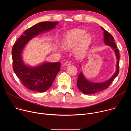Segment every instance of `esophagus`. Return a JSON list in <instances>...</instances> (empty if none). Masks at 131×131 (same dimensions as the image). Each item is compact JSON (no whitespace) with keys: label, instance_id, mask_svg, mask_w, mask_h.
<instances>
[{"label":"esophagus","instance_id":"34e87169","mask_svg":"<svg viewBox=\"0 0 131 131\" xmlns=\"http://www.w3.org/2000/svg\"><path fill=\"white\" fill-rule=\"evenodd\" d=\"M70 65V62L69 61H67L64 63V66H68Z\"/></svg>","mask_w":131,"mask_h":131}]
</instances>
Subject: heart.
I'll use <instances>...</instances> for the list:
<instances>
[{"instance_id": "obj_1", "label": "heart", "mask_w": 131, "mask_h": 131, "mask_svg": "<svg viewBox=\"0 0 131 131\" xmlns=\"http://www.w3.org/2000/svg\"><path fill=\"white\" fill-rule=\"evenodd\" d=\"M92 42V37L82 30H73L67 33L62 41L63 48L67 50L78 46L74 52L77 58H81L86 54Z\"/></svg>"}]
</instances>
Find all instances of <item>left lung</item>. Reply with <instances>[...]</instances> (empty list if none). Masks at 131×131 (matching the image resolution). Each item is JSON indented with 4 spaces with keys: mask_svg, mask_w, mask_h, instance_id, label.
Wrapping results in <instances>:
<instances>
[{
    "mask_svg": "<svg viewBox=\"0 0 131 131\" xmlns=\"http://www.w3.org/2000/svg\"><path fill=\"white\" fill-rule=\"evenodd\" d=\"M101 29L104 31V42L106 46L111 47L113 50H114L116 57L117 63L116 66V71L113 75L106 81L103 82H95L91 81L86 78L82 71H81L78 75L77 85L79 90L83 94H93L107 89L119 73L120 57L119 50L117 48V46L114 42V38L113 36L104 29L102 27H101ZM79 65L81 68H82L81 63H80Z\"/></svg>",
    "mask_w": 131,
    "mask_h": 131,
    "instance_id": "1",
    "label": "left lung"
}]
</instances>
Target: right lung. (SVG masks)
<instances>
[{"instance_id": "1", "label": "right lung", "mask_w": 131, "mask_h": 131, "mask_svg": "<svg viewBox=\"0 0 131 131\" xmlns=\"http://www.w3.org/2000/svg\"><path fill=\"white\" fill-rule=\"evenodd\" d=\"M58 22H42L37 23L24 32L13 46V68L17 77L29 90L43 92L52 85L61 70L60 62H43L35 66L25 63L22 53L28 43L34 37L54 29Z\"/></svg>"}]
</instances>
